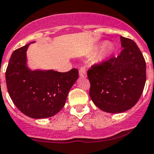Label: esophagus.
I'll use <instances>...</instances> for the list:
<instances>
[{"mask_svg": "<svg viewBox=\"0 0 154 154\" xmlns=\"http://www.w3.org/2000/svg\"><path fill=\"white\" fill-rule=\"evenodd\" d=\"M79 75L82 78H86L87 77V72L85 68H81V69H80Z\"/></svg>", "mask_w": 154, "mask_h": 154, "instance_id": "1", "label": "esophagus"}]
</instances>
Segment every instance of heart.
Returning <instances> with one entry per match:
<instances>
[{
	"mask_svg": "<svg viewBox=\"0 0 154 154\" xmlns=\"http://www.w3.org/2000/svg\"><path fill=\"white\" fill-rule=\"evenodd\" d=\"M98 49H101V51L99 55L97 56V61L98 63H103L104 61L109 59L115 53L116 47L113 43L102 42L101 43H100Z\"/></svg>",
	"mask_w": 154,
	"mask_h": 154,
	"instance_id": "heart-1",
	"label": "heart"
}]
</instances>
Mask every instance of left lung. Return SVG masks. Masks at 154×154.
Segmentation results:
<instances>
[{
  "label": "left lung",
  "mask_w": 154,
  "mask_h": 154,
  "mask_svg": "<svg viewBox=\"0 0 154 154\" xmlns=\"http://www.w3.org/2000/svg\"><path fill=\"white\" fill-rule=\"evenodd\" d=\"M122 51L87 72L93 103L101 111L122 113L133 108L146 82V63L135 42L121 36Z\"/></svg>",
  "instance_id": "left-lung-1"
}]
</instances>
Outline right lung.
Returning <instances> with one entry per match:
<instances>
[{
    "mask_svg": "<svg viewBox=\"0 0 154 154\" xmlns=\"http://www.w3.org/2000/svg\"><path fill=\"white\" fill-rule=\"evenodd\" d=\"M34 43L14 51L5 76L8 93L17 108L29 118L41 119L53 116L64 107L69 90L78 79L79 71L30 69L26 51Z\"/></svg>",
    "mask_w": 154,
    "mask_h": 154,
    "instance_id": "1",
    "label": "right lung"
}]
</instances>
